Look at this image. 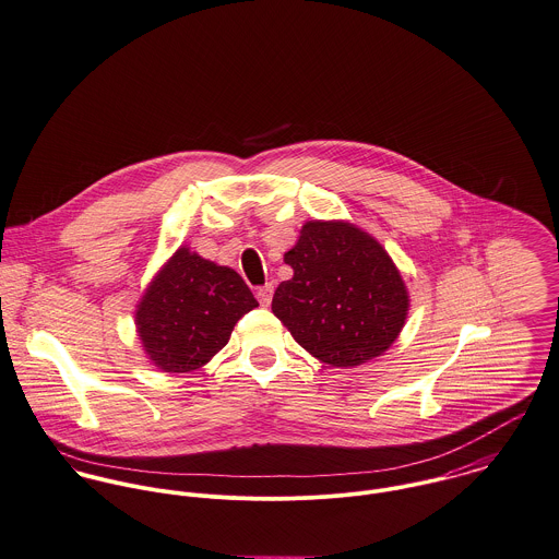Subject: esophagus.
Returning a JSON list of instances; mask_svg holds the SVG:
<instances>
[{"mask_svg":"<svg viewBox=\"0 0 559 559\" xmlns=\"http://www.w3.org/2000/svg\"><path fill=\"white\" fill-rule=\"evenodd\" d=\"M272 296H274V285H265V287L257 289V300L261 307H270Z\"/></svg>","mask_w":559,"mask_h":559,"instance_id":"obj_1","label":"esophagus"}]
</instances>
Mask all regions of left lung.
<instances>
[{"label":"left lung","instance_id":"obj_1","mask_svg":"<svg viewBox=\"0 0 559 559\" xmlns=\"http://www.w3.org/2000/svg\"><path fill=\"white\" fill-rule=\"evenodd\" d=\"M285 263L294 276L278 285L272 312L319 362L356 369L399 338L409 292L388 250L358 225L307 221Z\"/></svg>","mask_w":559,"mask_h":559}]
</instances>
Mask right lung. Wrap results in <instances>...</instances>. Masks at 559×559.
<instances>
[{"mask_svg": "<svg viewBox=\"0 0 559 559\" xmlns=\"http://www.w3.org/2000/svg\"><path fill=\"white\" fill-rule=\"evenodd\" d=\"M259 307L242 276L190 247H180L152 276L134 325L147 360L163 372L205 367L242 314Z\"/></svg>", "mask_w": 559, "mask_h": 559, "instance_id": "right-lung-1", "label": "right lung"}]
</instances>
